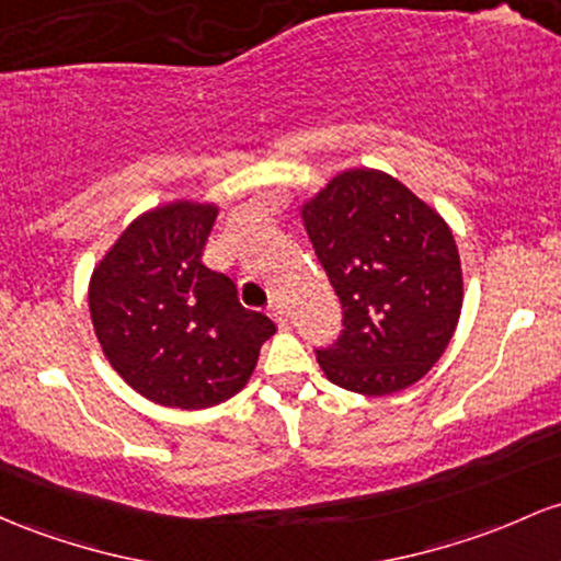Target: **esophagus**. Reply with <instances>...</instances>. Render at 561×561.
<instances>
[{"label": "esophagus", "mask_w": 561, "mask_h": 561, "mask_svg": "<svg viewBox=\"0 0 561 561\" xmlns=\"http://www.w3.org/2000/svg\"><path fill=\"white\" fill-rule=\"evenodd\" d=\"M268 313L279 328H287V306L282 304V300H274V304L268 306Z\"/></svg>", "instance_id": "34e87169"}]
</instances>
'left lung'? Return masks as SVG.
Masks as SVG:
<instances>
[{
  "label": "left lung",
  "mask_w": 561,
  "mask_h": 561,
  "mask_svg": "<svg viewBox=\"0 0 561 561\" xmlns=\"http://www.w3.org/2000/svg\"><path fill=\"white\" fill-rule=\"evenodd\" d=\"M343 306V330L317 359L328 380L365 397L417 383L439 362L463 306L450 226L389 172H337L300 207Z\"/></svg>",
  "instance_id": "8db88e82"
}]
</instances>
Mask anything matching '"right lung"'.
Wrapping results in <instances>:
<instances>
[{
    "label": "right lung",
    "instance_id": "1",
    "mask_svg": "<svg viewBox=\"0 0 561 561\" xmlns=\"http://www.w3.org/2000/svg\"><path fill=\"white\" fill-rule=\"evenodd\" d=\"M218 205L178 199L138 215L90 276L98 343L125 383L178 410H205L248 386L274 322L239 304L202 263Z\"/></svg>",
    "mask_w": 561,
    "mask_h": 561
}]
</instances>
